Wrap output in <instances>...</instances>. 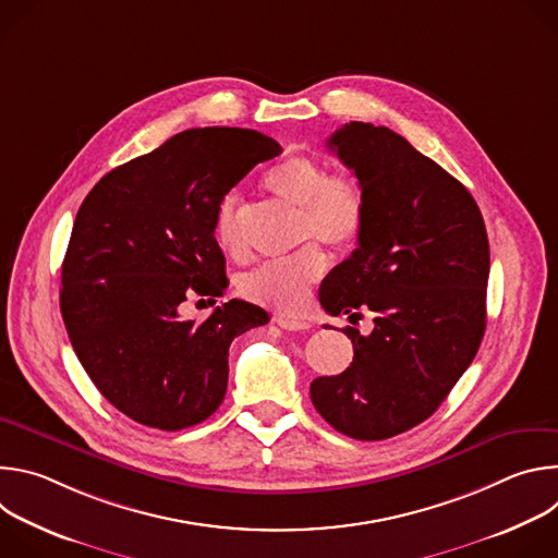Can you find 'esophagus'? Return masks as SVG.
Segmentation results:
<instances>
[{
  "label": "esophagus",
  "instance_id": "esophagus-1",
  "mask_svg": "<svg viewBox=\"0 0 558 558\" xmlns=\"http://www.w3.org/2000/svg\"><path fill=\"white\" fill-rule=\"evenodd\" d=\"M276 325L284 331H306L311 325L304 320H298V317H289V315H278Z\"/></svg>",
  "mask_w": 558,
  "mask_h": 558
}]
</instances>
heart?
I'll use <instances>...</instances> for the list:
<instances>
[{
    "label": "heart",
    "mask_w": 558,
    "mask_h": 558,
    "mask_svg": "<svg viewBox=\"0 0 558 558\" xmlns=\"http://www.w3.org/2000/svg\"><path fill=\"white\" fill-rule=\"evenodd\" d=\"M265 187L300 214L298 233L302 241L315 238L336 252H351L366 229L368 203L362 185L347 174H331L325 163L306 154L282 158L267 174ZM216 241L220 250L241 258L245 238L241 227V201L227 196L216 214ZM327 271V256L317 245H306L289 258L271 260L243 278V293L265 306L293 313L311 284Z\"/></svg>",
    "instance_id": "obj_1"
}]
</instances>
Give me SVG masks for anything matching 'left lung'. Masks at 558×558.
Returning a JSON list of instances; mask_svg holds the SVG:
<instances>
[{
    "mask_svg": "<svg viewBox=\"0 0 558 558\" xmlns=\"http://www.w3.org/2000/svg\"><path fill=\"white\" fill-rule=\"evenodd\" d=\"M327 145L357 177L368 218L357 250L323 282L327 313L373 311V331L342 329L351 366L311 381L336 430L377 441L428 420L480 351L488 233L470 192L384 125L351 121Z\"/></svg>",
    "mask_w": 558,
    "mask_h": 558,
    "instance_id": "8db88e82",
    "label": "left lung"
}]
</instances>
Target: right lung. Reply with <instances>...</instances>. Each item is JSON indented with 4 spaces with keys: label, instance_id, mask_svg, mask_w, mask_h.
<instances>
[{
    "label": "right lung",
    "instance_id": "right-lung-1",
    "mask_svg": "<svg viewBox=\"0 0 558 558\" xmlns=\"http://www.w3.org/2000/svg\"><path fill=\"white\" fill-rule=\"evenodd\" d=\"M280 151L256 130H185L108 172L78 207L61 265L63 325L99 392L130 420L161 430L205 422L227 390L231 340L269 323L243 300L203 323L181 304L222 295L218 207Z\"/></svg>",
    "mask_w": 558,
    "mask_h": 558
}]
</instances>
